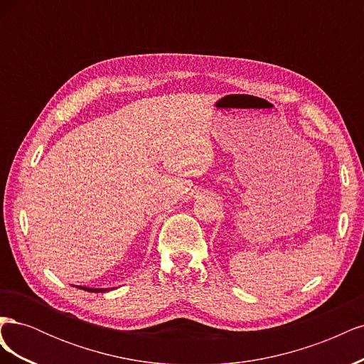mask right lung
Segmentation results:
<instances>
[{
    "label": "right lung",
    "mask_w": 364,
    "mask_h": 364,
    "mask_svg": "<svg viewBox=\"0 0 364 364\" xmlns=\"http://www.w3.org/2000/svg\"><path fill=\"white\" fill-rule=\"evenodd\" d=\"M77 289H82L85 291H91V293H105V291H109L111 289H90V287H82V285H75Z\"/></svg>",
    "instance_id": "add662e5"
}]
</instances>
